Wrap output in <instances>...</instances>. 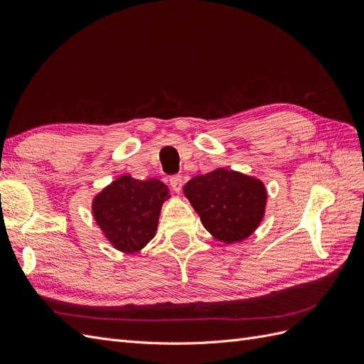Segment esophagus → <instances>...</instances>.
<instances>
[{
    "label": "esophagus",
    "instance_id": "1",
    "mask_svg": "<svg viewBox=\"0 0 364 364\" xmlns=\"http://www.w3.org/2000/svg\"><path fill=\"white\" fill-rule=\"evenodd\" d=\"M182 185H183V181H182V176L181 174L171 176V178H170V186H171L174 193H181Z\"/></svg>",
    "mask_w": 364,
    "mask_h": 364
}]
</instances>
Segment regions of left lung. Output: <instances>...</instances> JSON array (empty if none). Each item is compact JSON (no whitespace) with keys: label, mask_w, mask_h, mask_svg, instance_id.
I'll use <instances>...</instances> for the list:
<instances>
[{"label":"left lung","mask_w":364,"mask_h":364,"mask_svg":"<svg viewBox=\"0 0 364 364\" xmlns=\"http://www.w3.org/2000/svg\"><path fill=\"white\" fill-rule=\"evenodd\" d=\"M183 194L208 232L226 245L255 232L267 202L259 179L226 168L196 176L183 186Z\"/></svg>","instance_id":"obj_1"}]
</instances>
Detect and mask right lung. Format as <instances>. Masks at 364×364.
<instances>
[{"mask_svg": "<svg viewBox=\"0 0 364 364\" xmlns=\"http://www.w3.org/2000/svg\"><path fill=\"white\" fill-rule=\"evenodd\" d=\"M168 188L158 179L119 176L92 200V215L117 250L135 253L155 237Z\"/></svg>", "mask_w": 364, "mask_h": 364, "instance_id": "obj_1", "label": "right lung"}]
</instances>
